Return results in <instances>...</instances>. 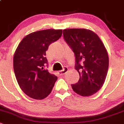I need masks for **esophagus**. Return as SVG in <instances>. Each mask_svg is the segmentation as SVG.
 I'll list each match as a JSON object with an SVG mask.
<instances>
[{
    "instance_id": "34e87169",
    "label": "esophagus",
    "mask_w": 124,
    "mask_h": 124,
    "mask_svg": "<svg viewBox=\"0 0 124 124\" xmlns=\"http://www.w3.org/2000/svg\"><path fill=\"white\" fill-rule=\"evenodd\" d=\"M68 71V68H67V67H64V69H63V70L59 71L58 72V74L60 75V76H63V74L66 73Z\"/></svg>"
}]
</instances>
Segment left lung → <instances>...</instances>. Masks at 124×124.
I'll use <instances>...</instances> for the list:
<instances>
[{"instance_id": "1", "label": "left lung", "mask_w": 124, "mask_h": 124, "mask_svg": "<svg viewBox=\"0 0 124 124\" xmlns=\"http://www.w3.org/2000/svg\"><path fill=\"white\" fill-rule=\"evenodd\" d=\"M64 40L74 53L78 83L71 85L76 93L89 96L104 84L109 67V57L104 44L96 34L86 29L63 30Z\"/></svg>"}]
</instances>
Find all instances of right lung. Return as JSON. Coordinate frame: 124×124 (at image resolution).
<instances>
[{
	"label": "right lung",
	"instance_id": "obj_1",
	"mask_svg": "<svg viewBox=\"0 0 124 124\" xmlns=\"http://www.w3.org/2000/svg\"><path fill=\"white\" fill-rule=\"evenodd\" d=\"M61 29H46L25 36L13 56V69L18 84L28 96L42 100L51 93L57 77L45 68L46 51L62 35Z\"/></svg>",
	"mask_w": 124,
	"mask_h": 124
}]
</instances>
